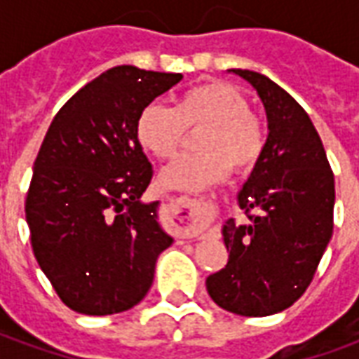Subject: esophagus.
<instances>
[{
    "label": "esophagus",
    "instance_id": "obj_1",
    "mask_svg": "<svg viewBox=\"0 0 359 359\" xmlns=\"http://www.w3.org/2000/svg\"><path fill=\"white\" fill-rule=\"evenodd\" d=\"M211 205L202 200L177 198L171 200V225L180 236H198L210 223Z\"/></svg>",
    "mask_w": 359,
    "mask_h": 359
}]
</instances>
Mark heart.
I'll return each mask as SVG.
<instances>
[{"label": "heart", "mask_w": 359, "mask_h": 359, "mask_svg": "<svg viewBox=\"0 0 359 359\" xmlns=\"http://www.w3.org/2000/svg\"><path fill=\"white\" fill-rule=\"evenodd\" d=\"M202 128L196 138L200 151L177 157L159 175L165 190L200 192L225 179L229 169L250 171L262 159L267 130L250 111L241 90L226 82H205L187 90L175 107L151 103L136 121V138L156 159H171L187 140L188 130Z\"/></svg>", "instance_id": "1"}]
</instances>
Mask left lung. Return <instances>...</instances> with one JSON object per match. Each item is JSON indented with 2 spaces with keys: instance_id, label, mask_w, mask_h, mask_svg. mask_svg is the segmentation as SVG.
I'll list each match as a JSON object with an SVG mask.
<instances>
[{
  "instance_id": "1",
  "label": "left lung",
  "mask_w": 359,
  "mask_h": 359,
  "mask_svg": "<svg viewBox=\"0 0 359 359\" xmlns=\"http://www.w3.org/2000/svg\"><path fill=\"white\" fill-rule=\"evenodd\" d=\"M264 102L269 136L242 187L250 225L229 219V262L205 280L211 300L236 316L264 317L306 292L332 236L334 177L316 126L292 95L265 74L233 69Z\"/></svg>"
}]
</instances>
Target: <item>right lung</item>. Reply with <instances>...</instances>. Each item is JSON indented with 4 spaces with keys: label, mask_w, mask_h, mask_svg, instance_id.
Returning <instances> with one entry per match:
<instances>
[{
    "label": "right lung",
    "mask_w": 359,
    "mask_h": 359,
    "mask_svg": "<svg viewBox=\"0 0 359 359\" xmlns=\"http://www.w3.org/2000/svg\"><path fill=\"white\" fill-rule=\"evenodd\" d=\"M180 81V73L113 67L79 90L46 133L25 211L36 262L73 311L134 308L172 244L157 223L159 202L140 200L154 171L136 121Z\"/></svg>",
    "instance_id": "1"
}]
</instances>
